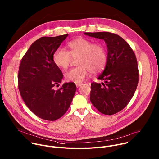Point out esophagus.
<instances>
[{
	"label": "esophagus",
	"mask_w": 159,
	"mask_h": 159,
	"mask_svg": "<svg viewBox=\"0 0 159 159\" xmlns=\"http://www.w3.org/2000/svg\"><path fill=\"white\" fill-rule=\"evenodd\" d=\"M83 84H81V83H79V84H76V86H77V87L78 88V87H80Z\"/></svg>",
	"instance_id": "esophagus-1"
}]
</instances>
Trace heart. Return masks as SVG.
Masks as SVG:
<instances>
[{"label":"heart","mask_w":159,"mask_h":159,"mask_svg":"<svg viewBox=\"0 0 159 159\" xmlns=\"http://www.w3.org/2000/svg\"><path fill=\"white\" fill-rule=\"evenodd\" d=\"M68 52L58 48L53 55V61L61 69H66L72 59L77 60V67L65 74V79L76 84L82 82L90 72L98 74L102 72L107 63V53L104 45L94 43L84 38L75 39L67 44Z\"/></svg>","instance_id":"1"}]
</instances>
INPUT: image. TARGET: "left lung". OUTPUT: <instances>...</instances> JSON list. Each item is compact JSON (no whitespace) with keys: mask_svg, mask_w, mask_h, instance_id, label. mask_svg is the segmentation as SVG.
I'll list each match as a JSON object with an SVG mask.
<instances>
[{"mask_svg":"<svg viewBox=\"0 0 159 159\" xmlns=\"http://www.w3.org/2000/svg\"><path fill=\"white\" fill-rule=\"evenodd\" d=\"M84 34L104 40L107 49L105 69L98 77L104 82L91 84L90 100L102 114H116L127 106L137 87V58L128 43L116 34L109 32Z\"/></svg>","mask_w":159,"mask_h":159,"instance_id":"obj_1","label":"left lung"}]
</instances>
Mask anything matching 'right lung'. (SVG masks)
Masks as SVG:
<instances>
[{"label":"right lung","instance_id":"1","mask_svg":"<svg viewBox=\"0 0 159 159\" xmlns=\"http://www.w3.org/2000/svg\"><path fill=\"white\" fill-rule=\"evenodd\" d=\"M68 35L39 38L31 45L19 65L20 96L34 114L44 120L61 118L69 108L76 91L73 82L64 83L58 90L53 89L61 83L63 74L53 63V55Z\"/></svg>","mask_w":159,"mask_h":159}]
</instances>
